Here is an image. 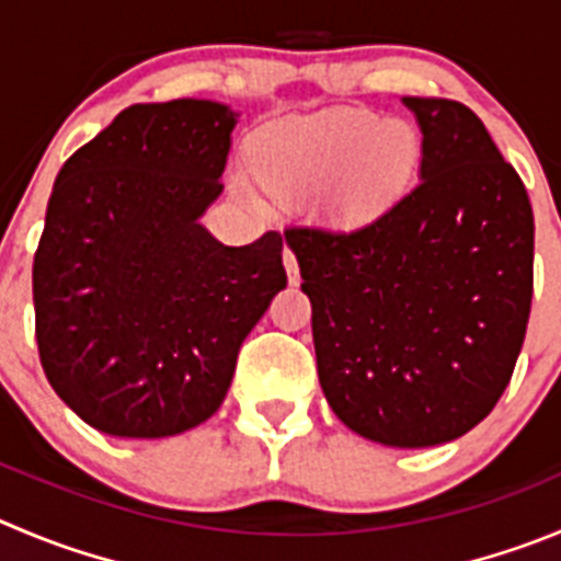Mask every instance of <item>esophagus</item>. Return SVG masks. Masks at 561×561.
I'll return each instance as SVG.
<instances>
[{
	"label": "esophagus",
	"instance_id": "1",
	"mask_svg": "<svg viewBox=\"0 0 561 561\" xmlns=\"http://www.w3.org/2000/svg\"><path fill=\"white\" fill-rule=\"evenodd\" d=\"M284 266L286 275H289V284H297L300 280V264H297V255L291 248H284Z\"/></svg>",
	"mask_w": 561,
	"mask_h": 561
}]
</instances>
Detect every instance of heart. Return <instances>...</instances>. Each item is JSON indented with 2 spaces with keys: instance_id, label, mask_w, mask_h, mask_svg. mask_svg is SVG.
Segmentation results:
<instances>
[{
  "instance_id": "b5f03b06",
  "label": "heart",
  "mask_w": 561,
  "mask_h": 561,
  "mask_svg": "<svg viewBox=\"0 0 561 561\" xmlns=\"http://www.w3.org/2000/svg\"><path fill=\"white\" fill-rule=\"evenodd\" d=\"M413 129L369 110H330L280 131L264 184L280 195L321 192L344 220H369L388 206L413 170Z\"/></svg>"
}]
</instances>
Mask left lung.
Returning <instances> with one entry per match:
<instances>
[{
	"label": "left lung",
	"mask_w": 561,
	"mask_h": 561,
	"mask_svg": "<svg viewBox=\"0 0 561 561\" xmlns=\"http://www.w3.org/2000/svg\"><path fill=\"white\" fill-rule=\"evenodd\" d=\"M404 104L421 126L413 190L360 228L291 226L286 239L333 413L377 444L421 449L473 430L510 386L535 291V215L477 112Z\"/></svg>",
	"instance_id": "obj_1"
}]
</instances>
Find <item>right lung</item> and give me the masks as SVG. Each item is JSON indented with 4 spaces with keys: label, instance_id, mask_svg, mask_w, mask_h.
<instances>
[{
    "label": "right lung",
    "instance_id": "right-lung-1",
    "mask_svg": "<svg viewBox=\"0 0 561 561\" xmlns=\"http://www.w3.org/2000/svg\"><path fill=\"white\" fill-rule=\"evenodd\" d=\"M233 126L217 101L131 104L57 173L32 261L37 355L106 435L168 437L215 415L286 286L280 233L228 248L197 222Z\"/></svg>",
    "mask_w": 561,
    "mask_h": 561
}]
</instances>
